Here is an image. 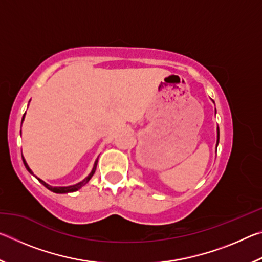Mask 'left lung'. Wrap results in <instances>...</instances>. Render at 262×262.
<instances>
[{"mask_svg":"<svg viewBox=\"0 0 262 262\" xmlns=\"http://www.w3.org/2000/svg\"><path fill=\"white\" fill-rule=\"evenodd\" d=\"M219 141H220V129L217 128V144H219Z\"/></svg>","mask_w":262,"mask_h":262,"instance_id":"8db88e82","label":"left lung"}]
</instances>
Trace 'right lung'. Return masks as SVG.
Here are the masks:
<instances>
[{"instance_id":"add662e5","label":"right lung","mask_w":262,"mask_h":262,"mask_svg":"<svg viewBox=\"0 0 262 262\" xmlns=\"http://www.w3.org/2000/svg\"><path fill=\"white\" fill-rule=\"evenodd\" d=\"M23 119H24V115H23ZM23 121V120H21ZM23 162H24V165H25V167H26V170H28L31 174H33L32 173V171H31V168L29 167V165L28 164H26V162H25V159L23 158ZM97 162L98 161H96V163H95V165H94V168H92V171H91V173L89 174L85 179H84L83 181H81V183H78V184H76V185H73V186H68V187H52V186H50L48 184H46L45 181H42L41 179H39V178H37L39 181H40V183L45 186V187L47 188V189H50V190H52V192H54V193H59V194H63V193H72V192H76V190H78L79 188L81 187H83L84 185H85L89 180L91 179V177L94 176V173H95V171H96V167H97Z\"/></svg>"}]
</instances>
